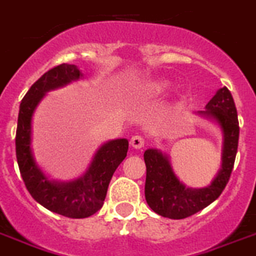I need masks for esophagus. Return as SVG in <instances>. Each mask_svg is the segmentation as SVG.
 Masks as SVG:
<instances>
[{
	"instance_id": "obj_1",
	"label": "esophagus",
	"mask_w": 256,
	"mask_h": 256,
	"mask_svg": "<svg viewBox=\"0 0 256 256\" xmlns=\"http://www.w3.org/2000/svg\"><path fill=\"white\" fill-rule=\"evenodd\" d=\"M144 145H145V140L141 136H133L130 138V146L134 149H142Z\"/></svg>"
}]
</instances>
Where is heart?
Segmentation results:
<instances>
[{"label":"heart","instance_id":"heart-1","mask_svg":"<svg viewBox=\"0 0 256 256\" xmlns=\"http://www.w3.org/2000/svg\"><path fill=\"white\" fill-rule=\"evenodd\" d=\"M168 86L167 82H152L148 85V92L152 94H159Z\"/></svg>","mask_w":256,"mask_h":256}]
</instances>
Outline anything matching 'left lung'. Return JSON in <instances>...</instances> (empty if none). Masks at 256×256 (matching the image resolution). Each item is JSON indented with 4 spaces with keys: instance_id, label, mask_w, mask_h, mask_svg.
<instances>
[{
    "instance_id": "8db88e82",
    "label": "left lung",
    "mask_w": 256,
    "mask_h": 256,
    "mask_svg": "<svg viewBox=\"0 0 256 256\" xmlns=\"http://www.w3.org/2000/svg\"><path fill=\"white\" fill-rule=\"evenodd\" d=\"M198 115L219 126L222 133V167L211 184L189 188L174 174L168 155L158 149L144 152L146 164L145 198L150 208L170 219H185L219 198L228 184L238 148L240 126L237 110L228 88H220Z\"/></svg>"
}]
</instances>
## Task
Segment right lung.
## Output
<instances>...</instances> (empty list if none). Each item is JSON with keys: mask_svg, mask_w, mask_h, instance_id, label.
Returning <instances> with one entry per match:
<instances>
[{"mask_svg": "<svg viewBox=\"0 0 256 256\" xmlns=\"http://www.w3.org/2000/svg\"><path fill=\"white\" fill-rule=\"evenodd\" d=\"M82 78V71L75 64L67 63L45 72L22 100L15 137L16 160L27 190L41 206L72 219H84L101 210L114 172L128 152L126 138L107 141L96 152L88 170L71 181L50 180L38 167L32 152L34 111L48 92L62 88Z\"/></svg>", "mask_w": 256, "mask_h": 256, "instance_id": "1", "label": "right lung"}]
</instances>
